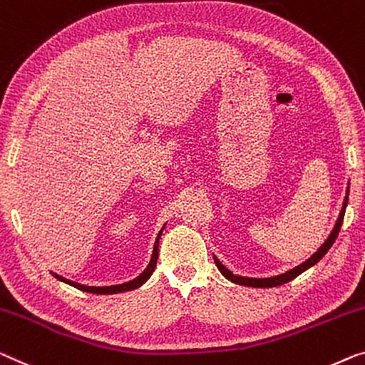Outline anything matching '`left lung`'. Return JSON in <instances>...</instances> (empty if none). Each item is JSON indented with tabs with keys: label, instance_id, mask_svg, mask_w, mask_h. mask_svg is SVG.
Instances as JSON below:
<instances>
[{
	"label": "left lung",
	"instance_id": "obj_1",
	"mask_svg": "<svg viewBox=\"0 0 365 365\" xmlns=\"http://www.w3.org/2000/svg\"><path fill=\"white\" fill-rule=\"evenodd\" d=\"M347 198H349V190H347L346 198H344V203H342V210H341V213H339V217H338V221H336V225H334V227H333V231H331V235L328 236V239H326L323 246L319 247L318 251L314 252V254L312 255V257H309L308 260H304L303 264L298 265V267L292 269V270H288V272H285V274H280V275H275V277H269V279H251V277L235 275V274H232L231 270H227V269L225 267V265H222V264L220 262V260H217V259L215 257V264H216V267L220 269L221 274L225 275L227 280L235 282V284H237V285L254 287V288H270V287H279V285H284V284H287V282H290V280L295 279V277H298L300 274H303L304 270H308L309 267H313L314 264H318L319 260H322V259L324 257V254L329 251L331 246H333L334 241H336V237H338V235H339V230H341V226H342V221H344V213H346V206H347Z\"/></svg>",
	"mask_w": 365,
	"mask_h": 365
}]
</instances>
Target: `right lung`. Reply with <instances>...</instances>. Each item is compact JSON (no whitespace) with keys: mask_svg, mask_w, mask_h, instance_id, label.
Returning <instances> with one entry per match:
<instances>
[{"mask_svg":"<svg viewBox=\"0 0 365 365\" xmlns=\"http://www.w3.org/2000/svg\"><path fill=\"white\" fill-rule=\"evenodd\" d=\"M162 231H164V227H162L159 235H157V239H155V244H154V251H152V257H150V262L148 267H145V270L140 274L139 277H135L134 280H129L126 282V284H119V285H110V287H88V285H81V284H77V282H72L68 279H63L62 275H57L53 274L52 275L56 277V279H58L61 282H65V284L72 285L75 288H78V290L81 292H88V293H96V295H113V293H121V292H129V290H134V288H139L140 285L144 284V282L149 280V277L152 275V272H154L155 265H157V259H159V239L162 236Z\"/></svg>","mask_w":365,"mask_h":365,"instance_id":"1","label":"right lung"}]
</instances>
